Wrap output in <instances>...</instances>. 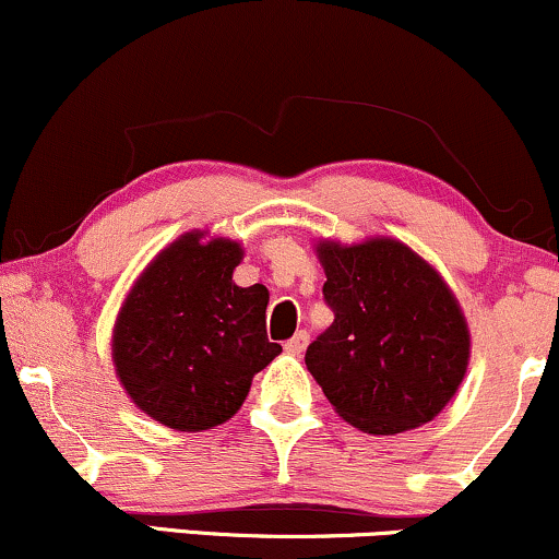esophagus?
Wrapping results in <instances>:
<instances>
[{
  "instance_id": "34e87169",
  "label": "esophagus",
  "mask_w": 559,
  "mask_h": 559,
  "mask_svg": "<svg viewBox=\"0 0 559 559\" xmlns=\"http://www.w3.org/2000/svg\"><path fill=\"white\" fill-rule=\"evenodd\" d=\"M306 345H308V332L300 330L298 334H295V337L287 340V343H285V350L290 353V356H300V353L306 350Z\"/></svg>"
}]
</instances>
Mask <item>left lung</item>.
I'll list each match as a JSON object with an SVG mask.
<instances>
[{"label": "left lung", "mask_w": 559, "mask_h": 559, "mask_svg": "<svg viewBox=\"0 0 559 559\" xmlns=\"http://www.w3.org/2000/svg\"><path fill=\"white\" fill-rule=\"evenodd\" d=\"M334 321L306 350L332 408L369 435L429 424L461 386L471 334L439 272L408 246L319 240Z\"/></svg>", "instance_id": "1"}]
</instances>
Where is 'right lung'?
Masks as SVG:
<instances>
[{
	"mask_svg": "<svg viewBox=\"0 0 559 559\" xmlns=\"http://www.w3.org/2000/svg\"><path fill=\"white\" fill-rule=\"evenodd\" d=\"M240 242L180 235L135 280L117 313L111 360L130 400L177 431L229 421L253 377L280 356L264 285L238 287Z\"/></svg>",
	"mask_w": 559,
	"mask_h": 559,
	"instance_id": "add662e5",
	"label": "right lung"
}]
</instances>
